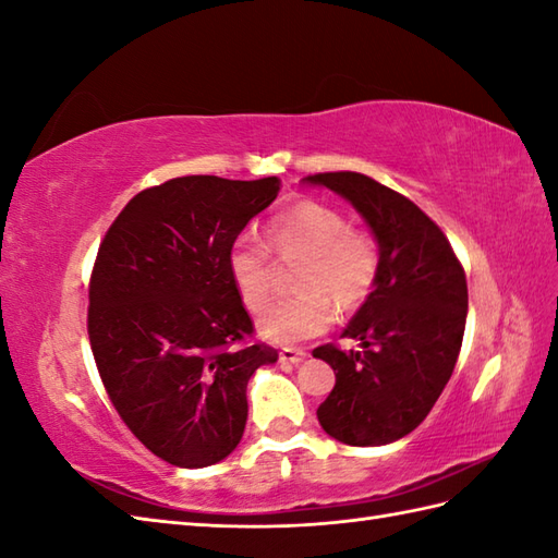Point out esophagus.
<instances>
[{"mask_svg": "<svg viewBox=\"0 0 558 558\" xmlns=\"http://www.w3.org/2000/svg\"><path fill=\"white\" fill-rule=\"evenodd\" d=\"M306 360V352L298 348H282L280 350V362L282 364H300Z\"/></svg>", "mask_w": 558, "mask_h": 558, "instance_id": "obj_1", "label": "esophagus"}]
</instances>
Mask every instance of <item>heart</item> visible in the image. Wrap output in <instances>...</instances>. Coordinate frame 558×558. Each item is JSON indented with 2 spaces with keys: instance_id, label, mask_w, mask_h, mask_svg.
<instances>
[{
  "instance_id": "1",
  "label": "heart",
  "mask_w": 558,
  "mask_h": 558,
  "mask_svg": "<svg viewBox=\"0 0 558 558\" xmlns=\"http://www.w3.org/2000/svg\"><path fill=\"white\" fill-rule=\"evenodd\" d=\"M270 244L278 256H304L294 278L300 292L278 300L258 324L260 336L276 345L324 333L336 322L338 306L357 310L376 288L381 248L372 234L352 230L338 208L300 201L272 220ZM228 266L242 302L252 312L264 310L272 282L270 246L248 232L234 236Z\"/></svg>"
}]
</instances>
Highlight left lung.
<instances>
[{
	"label": "left lung",
	"mask_w": 558,
	"mask_h": 558,
	"mask_svg": "<svg viewBox=\"0 0 558 558\" xmlns=\"http://www.w3.org/2000/svg\"><path fill=\"white\" fill-rule=\"evenodd\" d=\"M304 182L350 201L381 248L376 288L342 330L362 350H314L336 372L316 417L348 446L393 444L424 422L456 369L468 318L465 270L441 228L372 177L318 172Z\"/></svg>",
	"instance_id": "8db88e82"
}]
</instances>
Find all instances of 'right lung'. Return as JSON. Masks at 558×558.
I'll list each match as a JSON object with an SVG mask.
<instances>
[{
  "mask_svg": "<svg viewBox=\"0 0 558 558\" xmlns=\"http://www.w3.org/2000/svg\"><path fill=\"white\" fill-rule=\"evenodd\" d=\"M280 192L278 177H177L144 189L100 242L88 338L122 422L177 468L228 458L246 424V384L278 352L230 276L234 236Z\"/></svg>",
  "mask_w": 558,
  "mask_h": 558,
  "instance_id": "right-lung-1",
  "label": "right lung"
}]
</instances>
